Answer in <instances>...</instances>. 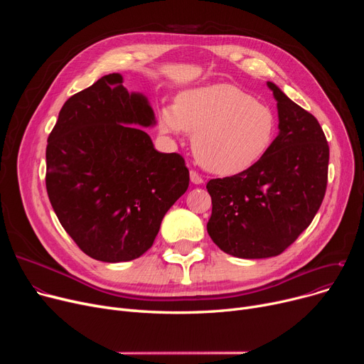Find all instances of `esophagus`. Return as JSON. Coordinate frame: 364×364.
<instances>
[{"instance_id": "obj_1", "label": "esophagus", "mask_w": 364, "mask_h": 364, "mask_svg": "<svg viewBox=\"0 0 364 364\" xmlns=\"http://www.w3.org/2000/svg\"><path fill=\"white\" fill-rule=\"evenodd\" d=\"M190 180H192V183L193 184H202L203 183V178L198 174V172L196 171H190Z\"/></svg>"}]
</instances>
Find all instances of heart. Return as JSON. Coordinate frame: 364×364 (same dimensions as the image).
Segmentation results:
<instances>
[{"label": "heart", "mask_w": 364, "mask_h": 364, "mask_svg": "<svg viewBox=\"0 0 364 364\" xmlns=\"http://www.w3.org/2000/svg\"><path fill=\"white\" fill-rule=\"evenodd\" d=\"M165 134H193L198 162L217 176H236L258 164L274 143L277 117L235 84H211L178 94L158 110Z\"/></svg>", "instance_id": "heart-1"}]
</instances>
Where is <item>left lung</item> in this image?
I'll return each instance as SVG.
<instances>
[{
  "label": "left lung",
  "instance_id": "8db88e82",
  "mask_svg": "<svg viewBox=\"0 0 364 364\" xmlns=\"http://www.w3.org/2000/svg\"><path fill=\"white\" fill-rule=\"evenodd\" d=\"M279 136L267 155L240 174L209 180L214 243L237 258L282 254L307 228L328 186L329 144L318 121L276 84Z\"/></svg>",
  "mask_w": 364,
  "mask_h": 364
}]
</instances>
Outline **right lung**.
I'll list each match as a JSON object with an SVG mask.
<instances>
[{
  "label": "right lung",
  "mask_w": 364,
  "mask_h": 364,
  "mask_svg": "<svg viewBox=\"0 0 364 364\" xmlns=\"http://www.w3.org/2000/svg\"><path fill=\"white\" fill-rule=\"evenodd\" d=\"M109 73L73 94L48 136L46 186L66 233L88 257L122 262L155 242L188 187L178 153H161L141 129L156 124L141 92Z\"/></svg>",
  "instance_id": "right-lung-1"
}]
</instances>
